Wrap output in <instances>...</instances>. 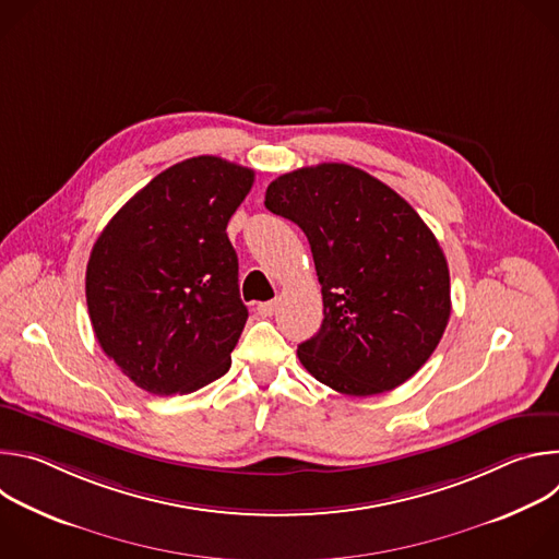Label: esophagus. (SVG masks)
Here are the masks:
<instances>
[{
	"label": "esophagus",
	"mask_w": 559,
	"mask_h": 559,
	"mask_svg": "<svg viewBox=\"0 0 559 559\" xmlns=\"http://www.w3.org/2000/svg\"><path fill=\"white\" fill-rule=\"evenodd\" d=\"M276 307H278V300H267V302H261V305L257 307V311H259L263 318H270V316H274Z\"/></svg>",
	"instance_id": "34e87169"
}]
</instances>
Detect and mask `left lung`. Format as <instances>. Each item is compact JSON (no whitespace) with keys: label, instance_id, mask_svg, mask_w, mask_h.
I'll return each mask as SVG.
<instances>
[{"label":"left lung","instance_id":"left-lung-1","mask_svg":"<svg viewBox=\"0 0 559 559\" xmlns=\"http://www.w3.org/2000/svg\"><path fill=\"white\" fill-rule=\"evenodd\" d=\"M265 207L305 231L321 283L325 318L298 345L302 367L347 395H376L409 380L451 316L447 259L418 212L347 164L278 177Z\"/></svg>","mask_w":559,"mask_h":559}]
</instances>
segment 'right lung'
Wrapping results in <instances>:
<instances>
[{
    "instance_id": "obj_1",
    "label": "right lung",
    "mask_w": 559,
    "mask_h": 559,
    "mask_svg": "<svg viewBox=\"0 0 559 559\" xmlns=\"http://www.w3.org/2000/svg\"><path fill=\"white\" fill-rule=\"evenodd\" d=\"M254 170L194 156L139 190L104 227L86 270L95 336L154 395L221 378L248 321L227 221Z\"/></svg>"
}]
</instances>
